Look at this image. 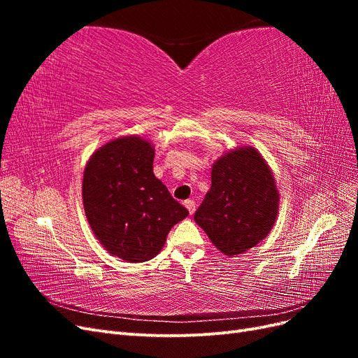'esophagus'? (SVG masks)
<instances>
[{
	"mask_svg": "<svg viewBox=\"0 0 358 358\" xmlns=\"http://www.w3.org/2000/svg\"><path fill=\"white\" fill-rule=\"evenodd\" d=\"M185 208H187V209H188V212L192 215L194 212H196V201H194L192 199L185 200Z\"/></svg>",
	"mask_w": 358,
	"mask_h": 358,
	"instance_id": "esophagus-1",
	"label": "esophagus"
}]
</instances>
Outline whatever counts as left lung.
<instances>
[{
  "mask_svg": "<svg viewBox=\"0 0 358 358\" xmlns=\"http://www.w3.org/2000/svg\"><path fill=\"white\" fill-rule=\"evenodd\" d=\"M279 194L268 166L254 148L221 157L212 169V187L194 220L225 255H237L272 230Z\"/></svg>",
  "mask_w": 358,
  "mask_h": 358,
  "instance_id": "8db88e82",
  "label": "left lung"
}]
</instances>
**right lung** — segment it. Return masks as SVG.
Masks as SVG:
<instances>
[{
	"label": "right lung",
	"mask_w": 358,
	"mask_h": 358,
	"mask_svg": "<svg viewBox=\"0 0 358 358\" xmlns=\"http://www.w3.org/2000/svg\"><path fill=\"white\" fill-rule=\"evenodd\" d=\"M155 150L137 136L115 138L83 173V208L96 239L125 262L154 258L188 210L154 175Z\"/></svg>",
	"instance_id": "right-lung-1"
}]
</instances>
